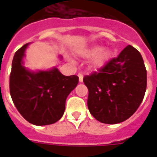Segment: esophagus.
Masks as SVG:
<instances>
[{
	"label": "esophagus",
	"mask_w": 157,
	"mask_h": 157,
	"mask_svg": "<svg viewBox=\"0 0 157 157\" xmlns=\"http://www.w3.org/2000/svg\"><path fill=\"white\" fill-rule=\"evenodd\" d=\"M78 77H79V81H80V82H82V81H83V74L79 73Z\"/></svg>",
	"instance_id": "obj_1"
}]
</instances>
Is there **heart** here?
Wrapping results in <instances>:
<instances>
[{"instance_id":"obj_1","label":"heart","mask_w":157,"mask_h":157,"mask_svg":"<svg viewBox=\"0 0 157 157\" xmlns=\"http://www.w3.org/2000/svg\"><path fill=\"white\" fill-rule=\"evenodd\" d=\"M86 55L89 57L96 56L94 59V65L96 67L103 66V64L110 59L111 52L109 50H103L100 46H95L86 51Z\"/></svg>"}]
</instances>
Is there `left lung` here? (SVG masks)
I'll use <instances>...</instances> for the list:
<instances>
[{"mask_svg":"<svg viewBox=\"0 0 157 157\" xmlns=\"http://www.w3.org/2000/svg\"><path fill=\"white\" fill-rule=\"evenodd\" d=\"M89 90L87 105L96 120L117 124L131 117L147 89V70L141 54L128 45L104 66L83 78Z\"/></svg>","mask_w":157,"mask_h":157,"instance_id":"obj_1","label":"left lung"}]
</instances>
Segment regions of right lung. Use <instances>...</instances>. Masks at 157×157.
Instances as JSON below:
<instances>
[{
  "instance_id": "add662e5",
  "label": "right lung",
  "mask_w": 157,
  "mask_h": 157,
  "mask_svg": "<svg viewBox=\"0 0 157 157\" xmlns=\"http://www.w3.org/2000/svg\"><path fill=\"white\" fill-rule=\"evenodd\" d=\"M25 44L15 52L10 76L11 98L22 117L36 125L58 121L65 103L79 81L77 76H64L57 68L31 72L22 65Z\"/></svg>"
}]
</instances>
